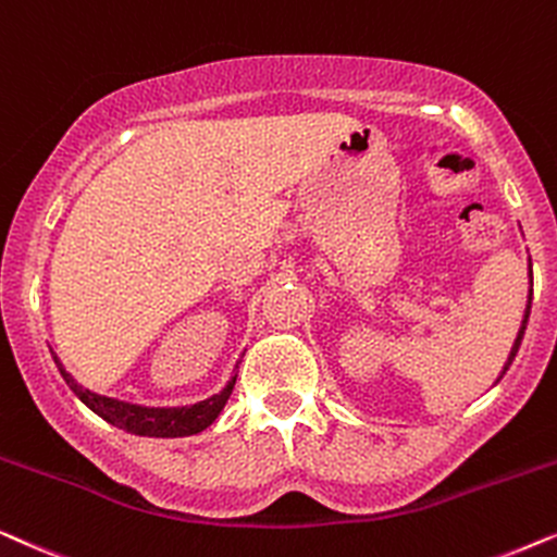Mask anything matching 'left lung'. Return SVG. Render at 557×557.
I'll return each mask as SVG.
<instances>
[{"label":"left lung","instance_id":"1","mask_svg":"<svg viewBox=\"0 0 557 557\" xmlns=\"http://www.w3.org/2000/svg\"><path fill=\"white\" fill-rule=\"evenodd\" d=\"M530 274H532V264H530ZM530 295H532V293H530ZM530 300H532V298H530ZM528 318H530V302H528V310H524V321H522V329H520V333H517V341H515V346H511V354H509L507 364H504V372H507V369H509V364H511V359H515V356H517V348H520V344H522L524 329H528Z\"/></svg>","mask_w":557,"mask_h":557}]
</instances>
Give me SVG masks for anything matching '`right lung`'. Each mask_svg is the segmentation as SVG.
I'll use <instances>...</instances> for the list:
<instances>
[{
	"mask_svg": "<svg viewBox=\"0 0 557 557\" xmlns=\"http://www.w3.org/2000/svg\"><path fill=\"white\" fill-rule=\"evenodd\" d=\"M58 369H61L63 380L69 387L73 389L81 403L103 418L111 425L127 430V433L135 435H150V438H181V435H193V433H201L203 428H209L213 420L219 418V412L224 410L226 399L232 397V389L236 384V376H232V382L226 384V389L221 395H213L206 403L190 405V407H175V410H150V407H137V405H124L116 403V399L109 397H99L94 392H88L76 384V380L65 372L58 361V356L53 354Z\"/></svg>",
	"mask_w": 557,
	"mask_h": 557,
	"instance_id": "obj_1",
	"label": "right lung"
}]
</instances>
